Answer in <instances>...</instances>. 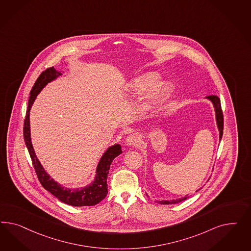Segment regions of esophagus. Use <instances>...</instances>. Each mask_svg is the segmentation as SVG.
Wrapping results in <instances>:
<instances>
[{
	"mask_svg": "<svg viewBox=\"0 0 251 251\" xmlns=\"http://www.w3.org/2000/svg\"><path fill=\"white\" fill-rule=\"evenodd\" d=\"M140 143V136L137 133H131L126 138V144L129 146H135Z\"/></svg>",
	"mask_w": 251,
	"mask_h": 251,
	"instance_id": "esophagus-1",
	"label": "esophagus"
}]
</instances>
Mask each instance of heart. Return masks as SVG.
Instances as JSON below:
<instances>
[{
	"label": "heart",
	"instance_id": "1",
	"mask_svg": "<svg viewBox=\"0 0 251 251\" xmlns=\"http://www.w3.org/2000/svg\"><path fill=\"white\" fill-rule=\"evenodd\" d=\"M160 77L157 73H146L132 79L127 87V97H140L151 91L143 104V111L149 113L161 106L171 95L173 86L168 83L157 84Z\"/></svg>",
	"mask_w": 251,
	"mask_h": 251
}]
</instances>
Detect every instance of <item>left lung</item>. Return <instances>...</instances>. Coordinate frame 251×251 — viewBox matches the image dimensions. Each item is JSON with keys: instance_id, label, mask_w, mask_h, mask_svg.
Returning a JSON list of instances; mask_svg holds the SVG:
<instances>
[{"instance_id": "obj_1", "label": "left lung", "mask_w": 251, "mask_h": 251, "mask_svg": "<svg viewBox=\"0 0 251 251\" xmlns=\"http://www.w3.org/2000/svg\"><path fill=\"white\" fill-rule=\"evenodd\" d=\"M206 99H209L212 101V103L214 106L215 109V114H216V122H217V126L219 129V134H220V140L223 136V130H224V116H223V110L221 107L220 99L217 96L211 95L206 97ZM187 196L184 198H180L177 200H172V201H156V202H158L159 204H175L177 202H180L182 201H185L187 199Z\"/></svg>"}]
</instances>
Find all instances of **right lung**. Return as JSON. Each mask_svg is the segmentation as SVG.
Wrapping results in <instances>:
<instances>
[{
    "label": "right lung",
    "instance_id": "right-lung-1",
    "mask_svg": "<svg viewBox=\"0 0 251 251\" xmlns=\"http://www.w3.org/2000/svg\"><path fill=\"white\" fill-rule=\"evenodd\" d=\"M61 75V73L56 71L54 67H50L42 72L41 75L38 76L36 83L30 91L27 111L24 122V140L30 154L31 160L35 168L36 174L38 176V180L45 190L50 191L53 196L69 205H96L102 200H104L107 194L106 178H107L108 170L115 157H117L122 152L121 145H115L109 147L102 155L97 167L96 178L92 184L88 185L87 187H84V189H81V190L79 189L70 190L66 188L64 189L63 187H61V185L55 182L53 179L50 178V176L46 173L44 168L38 161L31 143L30 124H29V111H30L31 106L33 105L38 93L42 90V88L45 86L46 84L51 82L52 80L56 79Z\"/></svg>",
    "mask_w": 251,
    "mask_h": 251
}]
</instances>
